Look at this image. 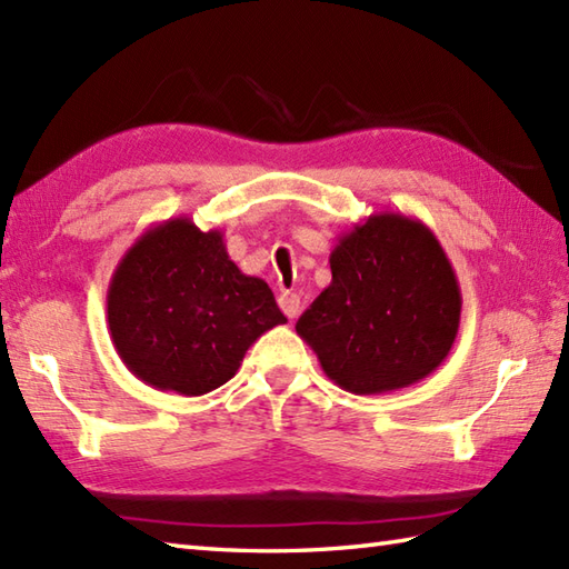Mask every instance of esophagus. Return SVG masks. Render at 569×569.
<instances>
[{"instance_id": "obj_1", "label": "esophagus", "mask_w": 569, "mask_h": 569, "mask_svg": "<svg viewBox=\"0 0 569 569\" xmlns=\"http://www.w3.org/2000/svg\"><path fill=\"white\" fill-rule=\"evenodd\" d=\"M278 306H281L283 316L288 320H293V318H298V312H300V298L296 293H281V296H278Z\"/></svg>"}]
</instances>
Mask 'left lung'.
<instances>
[{
    "label": "left lung",
    "mask_w": 569,
    "mask_h": 569,
    "mask_svg": "<svg viewBox=\"0 0 569 569\" xmlns=\"http://www.w3.org/2000/svg\"><path fill=\"white\" fill-rule=\"evenodd\" d=\"M332 281L296 322L340 389L371 396L413 386L450 355L462 293L428 224L373 212L337 239Z\"/></svg>",
    "instance_id": "obj_1"
}]
</instances>
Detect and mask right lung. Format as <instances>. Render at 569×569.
I'll return each mask as SVG.
<instances>
[{
  "label": "right lung",
  "mask_w": 569,
  "mask_h": 569,
  "mask_svg": "<svg viewBox=\"0 0 569 569\" xmlns=\"http://www.w3.org/2000/svg\"><path fill=\"white\" fill-rule=\"evenodd\" d=\"M222 237L171 217L117 263L107 288L110 337L124 367L151 389L210 393L234 377L263 332L286 322L269 283L241 273Z\"/></svg>",
  "instance_id": "add662e5"
}]
</instances>
